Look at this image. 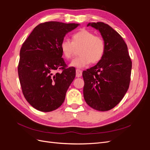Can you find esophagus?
<instances>
[{
	"instance_id": "esophagus-1",
	"label": "esophagus",
	"mask_w": 150,
	"mask_h": 150,
	"mask_svg": "<svg viewBox=\"0 0 150 150\" xmlns=\"http://www.w3.org/2000/svg\"><path fill=\"white\" fill-rule=\"evenodd\" d=\"M76 77L77 78H79V77H81L82 76V71L79 69H77L76 70Z\"/></svg>"
}]
</instances>
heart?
<instances>
[{
	"label": "heart",
	"mask_w": 150,
	"mask_h": 150,
	"mask_svg": "<svg viewBox=\"0 0 150 150\" xmlns=\"http://www.w3.org/2000/svg\"><path fill=\"white\" fill-rule=\"evenodd\" d=\"M79 46V56L72 61L70 64L72 67L81 68L87 66L91 62H99L103 58L106 49L105 42L102 38L85 29L72 35V41L66 39L63 40L60 48L63 56L69 59L73 55L75 47Z\"/></svg>",
	"instance_id": "1"
}]
</instances>
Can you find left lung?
Segmentation results:
<instances>
[{
    "instance_id": "obj_1",
    "label": "left lung",
    "mask_w": 150,
    "mask_h": 150,
    "mask_svg": "<svg viewBox=\"0 0 150 150\" xmlns=\"http://www.w3.org/2000/svg\"><path fill=\"white\" fill-rule=\"evenodd\" d=\"M87 26L99 31L106 49L96 65L83 72L84 98L90 107L106 111L115 107L128 91L132 62L125 40L111 26L104 22Z\"/></svg>"
}]
</instances>
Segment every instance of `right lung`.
<instances>
[{
    "mask_svg": "<svg viewBox=\"0 0 150 150\" xmlns=\"http://www.w3.org/2000/svg\"><path fill=\"white\" fill-rule=\"evenodd\" d=\"M79 25L44 22L36 26L22 44L18 74L25 99L36 110L52 111L64 101L76 69L66 68L60 45L66 34ZM59 69L62 72L56 73Z\"/></svg>",
    "mask_w": 150,
    "mask_h": 150,
    "instance_id": "obj_1",
    "label": "right lung"
}]
</instances>
